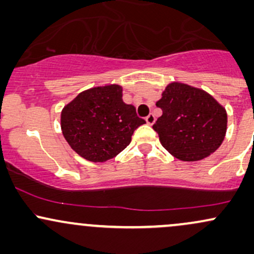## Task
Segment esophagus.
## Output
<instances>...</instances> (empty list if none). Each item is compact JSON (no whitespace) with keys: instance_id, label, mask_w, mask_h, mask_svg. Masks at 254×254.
Listing matches in <instances>:
<instances>
[{"instance_id":"1","label":"esophagus","mask_w":254,"mask_h":254,"mask_svg":"<svg viewBox=\"0 0 254 254\" xmlns=\"http://www.w3.org/2000/svg\"><path fill=\"white\" fill-rule=\"evenodd\" d=\"M145 122H147V124L153 125L154 123H155V116H154L153 113H150V115L145 118Z\"/></svg>"}]
</instances>
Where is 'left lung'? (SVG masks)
<instances>
[{
	"label": "left lung",
	"instance_id": "8db88e82",
	"mask_svg": "<svg viewBox=\"0 0 254 254\" xmlns=\"http://www.w3.org/2000/svg\"><path fill=\"white\" fill-rule=\"evenodd\" d=\"M156 106L162 110L153 129L168 153L182 161H199L222 144L227 111L205 90L171 82Z\"/></svg>",
	"mask_w": 254,
	"mask_h": 254
}]
</instances>
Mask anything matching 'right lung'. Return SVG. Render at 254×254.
<instances>
[{"instance_id":"right-lung-1","label":"right lung","mask_w":254,"mask_h":254,"mask_svg":"<svg viewBox=\"0 0 254 254\" xmlns=\"http://www.w3.org/2000/svg\"><path fill=\"white\" fill-rule=\"evenodd\" d=\"M116 83L83 90L64 106L61 129L71 149L92 162H105L124 150L139 125L132 105L123 101Z\"/></svg>"}]
</instances>
